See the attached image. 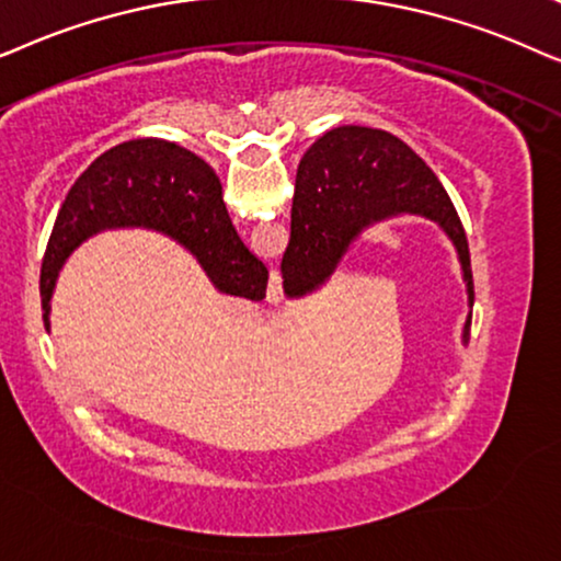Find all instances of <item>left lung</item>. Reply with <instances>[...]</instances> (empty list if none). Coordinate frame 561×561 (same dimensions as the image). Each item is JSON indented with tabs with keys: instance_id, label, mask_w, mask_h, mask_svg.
<instances>
[{
	"instance_id": "left-lung-1",
	"label": "left lung",
	"mask_w": 561,
	"mask_h": 561,
	"mask_svg": "<svg viewBox=\"0 0 561 561\" xmlns=\"http://www.w3.org/2000/svg\"><path fill=\"white\" fill-rule=\"evenodd\" d=\"M436 222L457 251L467 285L469 343L474 282L465 228L438 176L415 151L385 130L339 125L305 151L295 179L293 230L282 256V287L289 300L318 293L364 230L398 218Z\"/></svg>"
}]
</instances>
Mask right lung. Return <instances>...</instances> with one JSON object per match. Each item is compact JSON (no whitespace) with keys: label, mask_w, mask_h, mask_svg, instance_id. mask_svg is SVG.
I'll list each match as a JSON object with an SVG mask.
<instances>
[{"label":"right lung","mask_w":561,"mask_h":561,"mask_svg":"<svg viewBox=\"0 0 561 561\" xmlns=\"http://www.w3.org/2000/svg\"><path fill=\"white\" fill-rule=\"evenodd\" d=\"M117 228H146L174 238L222 295L266 297L268 268L238 238L210 163L171 140L136 138L94 159L66 194L41 268L46 328L66 259L87 238Z\"/></svg>","instance_id":"right-lung-1"}]
</instances>
